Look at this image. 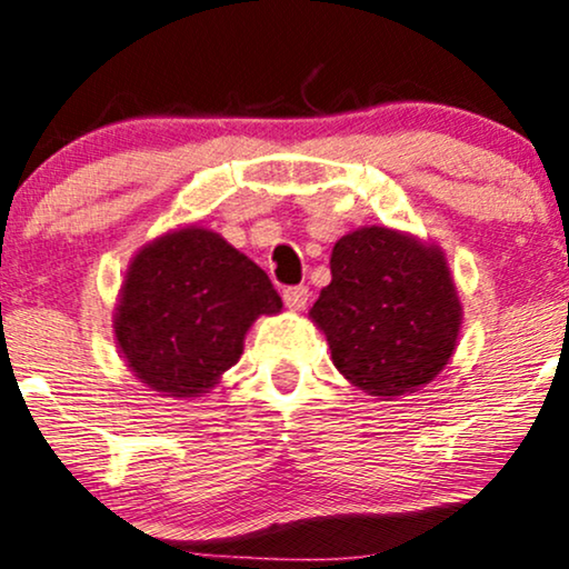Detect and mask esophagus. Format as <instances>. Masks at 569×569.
Here are the masks:
<instances>
[{
	"label": "esophagus",
	"mask_w": 569,
	"mask_h": 569,
	"mask_svg": "<svg viewBox=\"0 0 569 569\" xmlns=\"http://www.w3.org/2000/svg\"><path fill=\"white\" fill-rule=\"evenodd\" d=\"M307 301H309L307 286H289V289H283V305L293 309V312H301V309L307 307Z\"/></svg>",
	"instance_id": "obj_1"
}]
</instances>
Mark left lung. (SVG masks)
<instances>
[{
  "mask_svg": "<svg viewBox=\"0 0 569 569\" xmlns=\"http://www.w3.org/2000/svg\"><path fill=\"white\" fill-rule=\"evenodd\" d=\"M330 272L309 317L348 382L390 400L442 372L463 320L442 249L411 233L363 226L336 241Z\"/></svg>",
  "mask_w": 569,
  "mask_h": 569,
  "instance_id": "1",
  "label": "left lung"
}]
</instances>
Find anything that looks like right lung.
I'll use <instances>...</instances> for the list:
<instances>
[{
  "mask_svg": "<svg viewBox=\"0 0 569 569\" xmlns=\"http://www.w3.org/2000/svg\"><path fill=\"white\" fill-rule=\"evenodd\" d=\"M280 307L268 272L221 233L184 226L132 257L113 336L142 385L169 398H200L239 361L257 317Z\"/></svg>",
  "mask_w": 569,
  "mask_h": 569,
  "instance_id": "add662e5",
  "label": "right lung"
}]
</instances>
